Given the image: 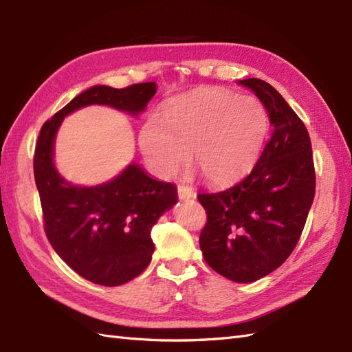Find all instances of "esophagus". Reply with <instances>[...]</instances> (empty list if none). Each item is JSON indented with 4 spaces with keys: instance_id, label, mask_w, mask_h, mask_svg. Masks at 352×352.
<instances>
[{
    "instance_id": "34e87169",
    "label": "esophagus",
    "mask_w": 352,
    "mask_h": 352,
    "mask_svg": "<svg viewBox=\"0 0 352 352\" xmlns=\"http://www.w3.org/2000/svg\"><path fill=\"white\" fill-rule=\"evenodd\" d=\"M177 192H178V198H180V199L195 198V192H193V190L189 188V186H178Z\"/></svg>"
}]
</instances>
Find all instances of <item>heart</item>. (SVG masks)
Returning <instances> with one entry per match:
<instances>
[{
	"label": "heart",
	"instance_id": "heart-1",
	"mask_svg": "<svg viewBox=\"0 0 352 352\" xmlns=\"http://www.w3.org/2000/svg\"><path fill=\"white\" fill-rule=\"evenodd\" d=\"M267 131L265 106L254 96L222 87H204L164 104L148 115L139 146L157 175L172 177L189 162L212 186H226L248 174Z\"/></svg>",
	"mask_w": 352,
	"mask_h": 352
}]
</instances>
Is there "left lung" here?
<instances>
[{
	"label": "left lung",
	"instance_id": "1",
	"mask_svg": "<svg viewBox=\"0 0 352 352\" xmlns=\"http://www.w3.org/2000/svg\"><path fill=\"white\" fill-rule=\"evenodd\" d=\"M239 85L265 106L272 136L245 180L198 195L207 213L199 246L213 271L251 283L275 271L294 251L315 198L316 175L309 131L286 100L260 78Z\"/></svg>",
	"mask_w": 352,
	"mask_h": 352
}]
</instances>
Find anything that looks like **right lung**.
Returning <instances> with one entry per match:
<instances>
[{
  "label": "right lung",
  "mask_w": 352,
  "mask_h": 352,
  "mask_svg": "<svg viewBox=\"0 0 352 352\" xmlns=\"http://www.w3.org/2000/svg\"><path fill=\"white\" fill-rule=\"evenodd\" d=\"M155 92V81L94 86L48 119L36 144L34 180L48 241L66 265L101 286H121L145 271L154 252L151 228L177 203V186L154 180L136 163L104 184L74 186L52 162L54 138L63 118L81 107L102 104L139 115Z\"/></svg>",
  "instance_id": "right-lung-1"
}]
</instances>
